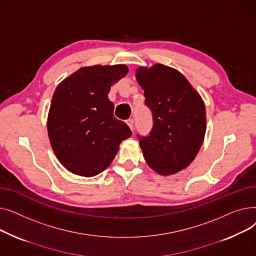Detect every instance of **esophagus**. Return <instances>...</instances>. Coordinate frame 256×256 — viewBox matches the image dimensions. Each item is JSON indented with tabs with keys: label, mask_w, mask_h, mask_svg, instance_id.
<instances>
[{
	"label": "esophagus",
	"mask_w": 256,
	"mask_h": 256,
	"mask_svg": "<svg viewBox=\"0 0 256 256\" xmlns=\"http://www.w3.org/2000/svg\"><path fill=\"white\" fill-rule=\"evenodd\" d=\"M126 124H128V128H130L132 130H134V120H132V119H128V120L126 121Z\"/></svg>",
	"instance_id": "obj_1"
}]
</instances>
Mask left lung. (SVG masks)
<instances>
[{"label": "left lung", "instance_id": "8db88e82", "mask_svg": "<svg viewBox=\"0 0 256 256\" xmlns=\"http://www.w3.org/2000/svg\"><path fill=\"white\" fill-rule=\"evenodd\" d=\"M136 78L154 117L150 135L139 137L143 156L160 176H172L193 162L204 143V102L184 74L167 65L138 67Z\"/></svg>", "mask_w": 256, "mask_h": 256}]
</instances>
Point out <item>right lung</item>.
<instances>
[{"mask_svg":"<svg viewBox=\"0 0 256 256\" xmlns=\"http://www.w3.org/2000/svg\"><path fill=\"white\" fill-rule=\"evenodd\" d=\"M128 72L126 64L92 65L64 78L52 98L48 134L54 154L70 172L98 176L110 166L119 145L132 136L114 117L111 86Z\"/></svg>","mask_w":256,"mask_h":256,"instance_id":"1","label":"right lung"}]
</instances>
